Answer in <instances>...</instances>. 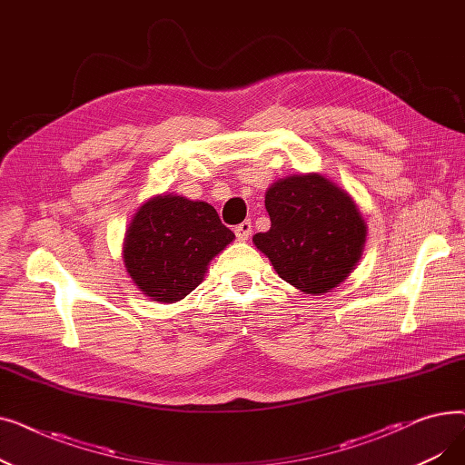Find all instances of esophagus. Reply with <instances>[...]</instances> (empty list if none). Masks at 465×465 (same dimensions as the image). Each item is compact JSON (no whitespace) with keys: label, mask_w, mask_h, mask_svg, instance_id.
<instances>
[{"label":"esophagus","mask_w":465,"mask_h":465,"mask_svg":"<svg viewBox=\"0 0 465 465\" xmlns=\"http://www.w3.org/2000/svg\"><path fill=\"white\" fill-rule=\"evenodd\" d=\"M251 233H252V224L249 223V220L247 223H241L239 226H235V235L239 241H247L251 237Z\"/></svg>","instance_id":"1"}]
</instances>
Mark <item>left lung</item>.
Instances as JSON below:
<instances>
[{"label":"left lung","instance_id":"8db88e82","mask_svg":"<svg viewBox=\"0 0 465 465\" xmlns=\"http://www.w3.org/2000/svg\"><path fill=\"white\" fill-rule=\"evenodd\" d=\"M265 209L272 228L252 241L282 281L324 296L356 270L368 226L347 190L321 173L288 175L267 188Z\"/></svg>","mask_w":465,"mask_h":465}]
</instances>
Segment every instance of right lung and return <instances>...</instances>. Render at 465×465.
<instances>
[{"label": "right lung", "instance_id": "obj_1", "mask_svg": "<svg viewBox=\"0 0 465 465\" xmlns=\"http://www.w3.org/2000/svg\"><path fill=\"white\" fill-rule=\"evenodd\" d=\"M233 239L213 205L165 192L134 214L122 258L144 296L175 303L202 284L209 262Z\"/></svg>", "mask_w": 465, "mask_h": 465}]
</instances>
